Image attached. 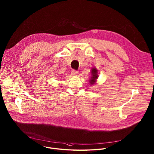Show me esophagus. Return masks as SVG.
Instances as JSON below:
<instances>
[{
    "mask_svg": "<svg viewBox=\"0 0 154 154\" xmlns=\"http://www.w3.org/2000/svg\"><path fill=\"white\" fill-rule=\"evenodd\" d=\"M71 74L74 76H77L79 74V72L76 71L75 70H72V71H71Z\"/></svg>",
    "mask_w": 154,
    "mask_h": 154,
    "instance_id": "esophagus-1",
    "label": "esophagus"
}]
</instances>
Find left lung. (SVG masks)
I'll return each mask as SVG.
<instances>
[{
  "mask_svg": "<svg viewBox=\"0 0 154 154\" xmlns=\"http://www.w3.org/2000/svg\"><path fill=\"white\" fill-rule=\"evenodd\" d=\"M91 77L89 79V84L91 85H95L97 80L98 79V78L99 77L98 69L95 67L92 68L91 71Z\"/></svg>",
  "mask_w": 154,
  "mask_h": 154,
  "instance_id": "obj_1",
  "label": "left lung"
}]
</instances>
